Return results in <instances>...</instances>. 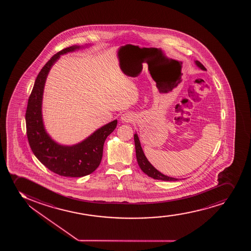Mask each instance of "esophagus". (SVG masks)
<instances>
[{"label": "esophagus", "mask_w": 251, "mask_h": 251, "mask_svg": "<svg viewBox=\"0 0 251 251\" xmlns=\"http://www.w3.org/2000/svg\"><path fill=\"white\" fill-rule=\"evenodd\" d=\"M121 120L123 123H130L134 120V115L130 112L125 113L121 115Z\"/></svg>", "instance_id": "34e87169"}]
</instances>
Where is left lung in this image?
I'll use <instances>...</instances> for the list:
<instances>
[{"instance_id":"obj_1","label":"left lung","mask_w":251,"mask_h":251,"mask_svg":"<svg viewBox=\"0 0 251 251\" xmlns=\"http://www.w3.org/2000/svg\"><path fill=\"white\" fill-rule=\"evenodd\" d=\"M195 64H197V66L202 69V70H206V68L199 61H195ZM134 141H135V147H136L137 162H138L139 167H141V169L143 173H146L147 176H151V177L154 179H157V180H161V181H176V180H178L177 178L166 176L164 174L160 173L158 170H156V168L151 164L146 156H145L143 150L141 148V142L139 141L138 136H137L136 133L134 135Z\"/></svg>"}]
</instances>
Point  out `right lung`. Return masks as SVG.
Here are the masks:
<instances>
[{"label": "right lung", "mask_w": 251, "mask_h": 251, "mask_svg": "<svg viewBox=\"0 0 251 251\" xmlns=\"http://www.w3.org/2000/svg\"><path fill=\"white\" fill-rule=\"evenodd\" d=\"M79 49L80 46L75 45L63 49L43 67L29 96L26 111V136L35 156L49 170L60 176L70 177L86 176L96 170L103 156L104 141L117 126V120L111 121L80 143L69 147L55 142L45 130L42 102L47 76L60 55Z\"/></svg>", "instance_id": "obj_1"}]
</instances>
